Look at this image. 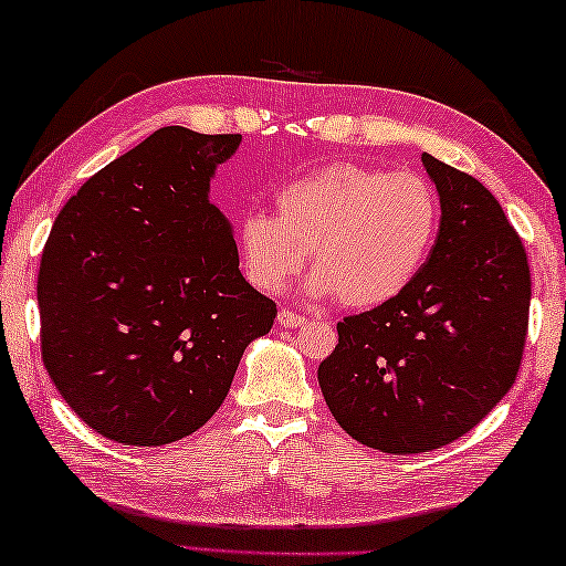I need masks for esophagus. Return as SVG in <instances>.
<instances>
[{"instance_id": "obj_1", "label": "esophagus", "mask_w": 566, "mask_h": 566, "mask_svg": "<svg viewBox=\"0 0 566 566\" xmlns=\"http://www.w3.org/2000/svg\"><path fill=\"white\" fill-rule=\"evenodd\" d=\"M305 316H301V313H295V311H289V308H281V313H277V323H281V326H285V328H301V326H305Z\"/></svg>"}]
</instances>
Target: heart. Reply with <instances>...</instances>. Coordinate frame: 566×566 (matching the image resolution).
Instances as JSON below:
<instances>
[{"label": "heart", "instance_id": "b5f03b06", "mask_svg": "<svg viewBox=\"0 0 566 566\" xmlns=\"http://www.w3.org/2000/svg\"><path fill=\"white\" fill-rule=\"evenodd\" d=\"M277 216L248 210L238 245L250 281L281 291L308 263V293L350 308L394 301L413 283L439 230V198L416 172H386L356 163L326 165L285 185Z\"/></svg>", "mask_w": 566, "mask_h": 566}]
</instances>
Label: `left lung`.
Here are the masks:
<instances>
[{
	"label": "left lung",
	"mask_w": 566,
	"mask_h": 566,
	"mask_svg": "<svg viewBox=\"0 0 566 566\" xmlns=\"http://www.w3.org/2000/svg\"><path fill=\"white\" fill-rule=\"evenodd\" d=\"M441 222L421 273L394 301L338 323L318 366L333 419L384 453L447 447L514 386L530 328L526 250L476 178L429 153Z\"/></svg>",
	"instance_id": "1"
}]
</instances>
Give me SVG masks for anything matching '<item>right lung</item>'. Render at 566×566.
Listing matches in <instances>:
<instances>
[{"instance_id": "add662e5", "label": "right lung", "mask_w": 566, "mask_h": 566, "mask_svg": "<svg viewBox=\"0 0 566 566\" xmlns=\"http://www.w3.org/2000/svg\"><path fill=\"white\" fill-rule=\"evenodd\" d=\"M243 137L160 127L92 175L54 220L36 303L42 360L70 409L125 447L198 431L275 303L238 268L210 180Z\"/></svg>"}]
</instances>
